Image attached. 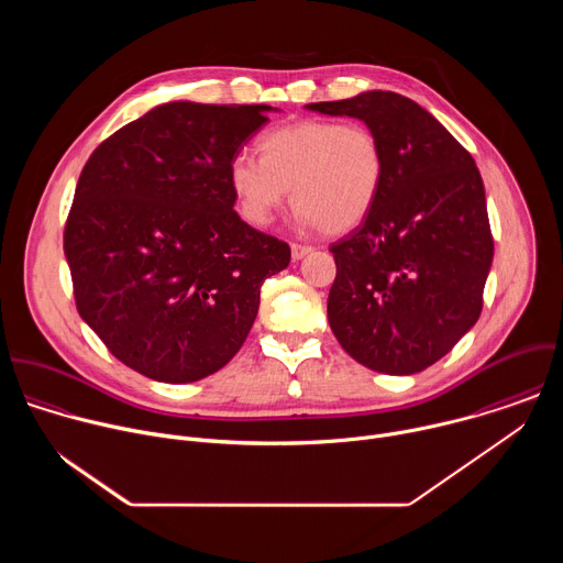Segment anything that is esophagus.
<instances>
[{
    "instance_id": "obj_1",
    "label": "esophagus",
    "mask_w": 563,
    "mask_h": 563,
    "mask_svg": "<svg viewBox=\"0 0 563 563\" xmlns=\"http://www.w3.org/2000/svg\"><path fill=\"white\" fill-rule=\"evenodd\" d=\"M307 254H311V247H309V245H300V243H294V245H291V258H294V261H300V258H305Z\"/></svg>"
}]
</instances>
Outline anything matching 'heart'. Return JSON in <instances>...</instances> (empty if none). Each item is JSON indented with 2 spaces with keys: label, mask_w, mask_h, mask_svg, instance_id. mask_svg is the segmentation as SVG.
Here are the masks:
<instances>
[{
  "label": "heart",
  "mask_w": 563,
  "mask_h": 563,
  "mask_svg": "<svg viewBox=\"0 0 563 563\" xmlns=\"http://www.w3.org/2000/svg\"><path fill=\"white\" fill-rule=\"evenodd\" d=\"M261 157L238 153L229 163V185L245 218L265 227L291 202L305 227L345 233L372 211L383 180L385 155L365 124L300 120L265 133Z\"/></svg>",
  "instance_id": "b5f03b06"
}]
</instances>
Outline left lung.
Segmentation results:
<instances>
[{
	"instance_id": "left-lung-1",
	"label": "left lung",
	"mask_w": 563,
	"mask_h": 563,
	"mask_svg": "<svg viewBox=\"0 0 563 563\" xmlns=\"http://www.w3.org/2000/svg\"><path fill=\"white\" fill-rule=\"evenodd\" d=\"M307 109L365 122L385 155L372 211L330 247V328L361 365L417 374L443 358L484 307L495 254L484 180L472 155L410 98L365 91Z\"/></svg>"
}]
</instances>
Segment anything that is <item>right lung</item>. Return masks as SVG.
I'll list each match as a JSON object with an SVG mask.
<instances>
[{"mask_svg":"<svg viewBox=\"0 0 563 563\" xmlns=\"http://www.w3.org/2000/svg\"><path fill=\"white\" fill-rule=\"evenodd\" d=\"M267 104L167 102L107 137L64 227L79 316L109 352L163 383L200 380L243 347L283 240L233 211L229 163Z\"/></svg>","mask_w":563,"mask_h":563,"instance_id":"obj_1","label":"right lung"}]
</instances>
